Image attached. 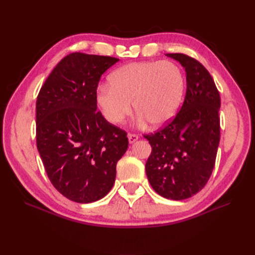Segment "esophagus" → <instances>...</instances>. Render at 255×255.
<instances>
[{
    "instance_id": "esophagus-1",
    "label": "esophagus",
    "mask_w": 255,
    "mask_h": 255,
    "mask_svg": "<svg viewBox=\"0 0 255 255\" xmlns=\"http://www.w3.org/2000/svg\"><path fill=\"white\" fill-rule=\"evenodd\" d=\"M128 142L129 143H134L138 139V135H136V134H128Z\"/></svg>"
}]
</instances>
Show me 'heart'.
I'll list each match as a JSON object with an SVG mask.
<instances>
[{
    "label": "heart",
    "mask_w": 255,
    "mask_h": 255,
    "mask_svg": "<svg viewBox=\"0 0 255 255\" xmlns=\"http://www.w3.org/2000/svg\"><path fill=\"white\" fill-rule=\"evenodd\" d=\"M184 91V74L172 61H135L115 70L110 84L100 85L96 100L112 125L129 117L133 102L139 122L161 127L179 111Z\"/></svg>",
    "instance_id": "1"
}]
</instances>
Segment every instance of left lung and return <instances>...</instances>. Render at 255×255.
<instances>
[{"label":"left lung","mask_w":255,"mask_h":255,"mask_svg":"<svg viewBox=\"0 0 255 255\" xmlns=\"http://www.w3.org/2000/svg\"><path fill=\"white\" fill-rule=\"evenodd\" d=\"M185 68L186 95L166 127L144 135L152 146L145 173L152 188L171 200L190 198L213 172L220 140V96L205 67L182 53H168Z\"/></svg>","instance_id":"obj_1"}]
</instances>
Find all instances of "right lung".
I'll return each mask as SVG.
<instances>
[{
    "mask_svg": "<svg viewBox=\"0 0 255 255\" xmlns=\"http://www.w3.org/2000/svg\"><path fill=\"white\" fill-rule=\"evenodd\" d=\"M119 59L71 53L45 80L36 102V142L53 186L78 203L98 201L115 183L126 130L97 111L102 74Z\"/></svg>",
    "mask_w": 255,
    "mask_h": 255,
    "instance_id": "1",
    "label": "right lung"
}]
</instances>
